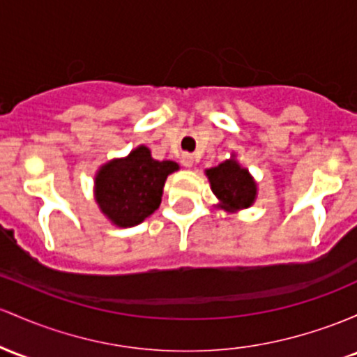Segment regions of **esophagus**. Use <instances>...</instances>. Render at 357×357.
I'll list each match as a JSON object with an SVG mask.
<instances>
[{
	"instance_id": "esophagus-1",
	"label": "esophagus",
	"mask_w": 357,
	"mask_h": 357,
	"mask_svg": "<svg viewBox=\"0 0 357 357\" xmlns=\"http://www.w3.org/2000/svg\"><path fill=\"white\" fill-rule=\"evenodd\" d=\"M181 162H183V166H185V167H193L195 158H193V155H190V154H185V155H183Z\"/></svg>"
}]
</instances>
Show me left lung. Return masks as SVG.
<instances>
[{
  "label": "left lung",
  "instance_id": "left-lung-1",
  "mask_svg": "<svg viewBox=\"0 0 357 357\" xmlns=\"http://www.w3.org/2000/svg\"><path fill=\"white\" fill-rule=\"evenodd\" d=\"M210 188L217 197L215 206L225 211H241L254 205L257 198V183L248 167L238 164L236 154L218 166L205 169Z\"/></svg>",
  "mask_w": 357,
  "mask_h": 357
}]
</instances>
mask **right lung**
I'll list each match as a JSON object with an SVG mask.
<instances>
[{"mask_svg":"<svg viewBox=\"0 0 357 357\" xmlns=\"http://www.w3.org/2000/svg\"><path fill=\"white\" fill-rule=\"evenodd\" d=\"M178 169L174 160H158L149 147H135L96 171L93 191L98 208L115 227L139 225L159 208L167 176Z\"/></svg>","mask_w":357,"mask_h":357,"instance_id":"add662e5","label":"right lung"}]
</instances>
